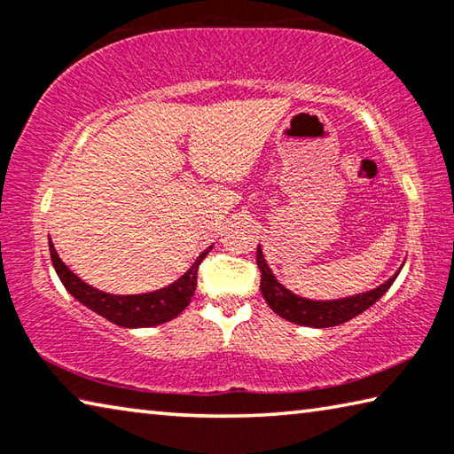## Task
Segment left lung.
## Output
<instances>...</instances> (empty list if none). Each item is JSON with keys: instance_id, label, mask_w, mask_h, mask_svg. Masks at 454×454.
Wrapping results in <instances>:
<instances>
[{"instance_id": "obj_1", "label": "left lung", "mask_w": 454, "mask_h": 454, "mask_svg": "<svg viewBox=\"0 0 454 454\" xmlns=\"http://www.w3.org/2000/svg\"><path fill=\"white\" fill-rule=\"evenodd\" d=\"M256 264L260 270V290H262V296L268 302V306H270V309L284 320L294 322V325H302V326H314V328L338 326L342 325V322H348L350 318L358 317L360 312L371 309L384 292L393 286V282L396 278L395 274L393 278H388L387 282L380 284L379 288L364 292V294L352 296V298H344V301L314 302V301H306V298L292 294L290 290L284 288L282 284L274 278L270 268H268L266 260L262 256L260 246L256 250Z\"/></svg>"}]
</instances>
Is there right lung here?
<instances>
[{
    "label": "right lung",
    "mask_w": 454,
    "mask_h": 454,
    "mask_svg": "<svg viewBox=\"0 0 454 454\" xmlns=\"http://www.w3.org/2000/svg\"><path fill=\"white\" fill-rule=\"evenodd\" d=\"M50 254L56 272L59 276L61 284L70 292L74 298L88 306L90 310L98 312L99 317L107 318L114 325L124 328H144V326H156L162 325L178 317V314L190 304L192 296H194L196 284H198V268L202 260L208 254V250L202 252L198 260L192 264L190 270L176 280L170 286L162 290L148 292V294H132V296H116L107 294V292L91 288L90 284L80 280L70 268L61 262L56 248L50 240Z\"/></svg>",
    "instance_id": "right-lung-1"
}]
</instances>
